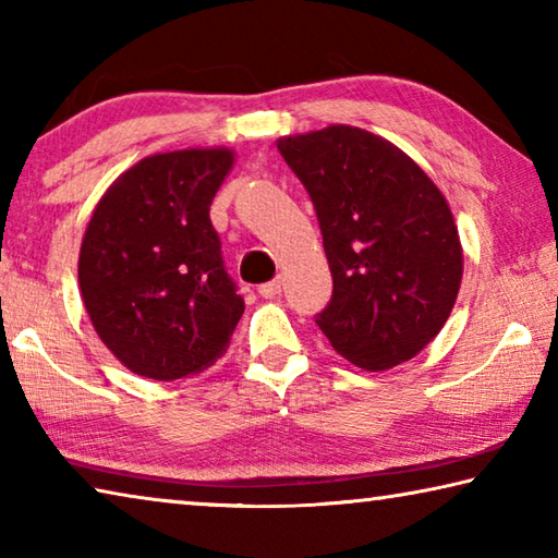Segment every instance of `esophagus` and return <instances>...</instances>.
<instances>
[{
	"mask_svg": "<svg viewBox=\"0 0 558 558\" xmlns=\"http://www.w3.org/2000/svg\"><path fill=\"white\" fill-rule=\"evenodd\" d=\"M280 286H282V280H280V278H276V280L266 282V286H260V288H258V292H260L263 298L272 300V298H278V295H280Z\"/></svg>",
	"mask_w": 558,
	"mask_h": 558,
	"instance_id": "obj_1",
	"label": "esophagus"
}]
</instances>
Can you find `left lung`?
Returning <instances> with one entry per match:
<instances>
[{"mask_svg":"<svg viewBox=\"0 0 558 558\" xmlns=\"http://www.w3.org/2000/svg\"><path fill=\"white\" fill-rule=\"evenodd\" d=\"M276 145L315 204L332 270L319 329L364 372L409 362L448 323L462 282L446 196L403 149L369 130L327 125Z\"/></svg>","mask_w":558,"mask_h":558,"instance_id":"obj_1","label":"left lung"}]
</instances>
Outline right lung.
I'll list each match as a JSON object with an SVG mask.
<instances>
[{"label": "right lung", "mask_w": 558, "mask_h": 558, "mask_svg": "<svg viewBox=\"0 0 558 558\" xmlns=\"http://www.w3.org/2000/svg\"><path fill=\"white\" fill-rule=\"evenodd\" d=\"M233 162L231 147L149 155L93 209L78 256L81 298L100 342L132 374L184 379L229 349L245 305L209 209Z\"/></svg>", "instance_id": "obj_1"}]
</instances>
